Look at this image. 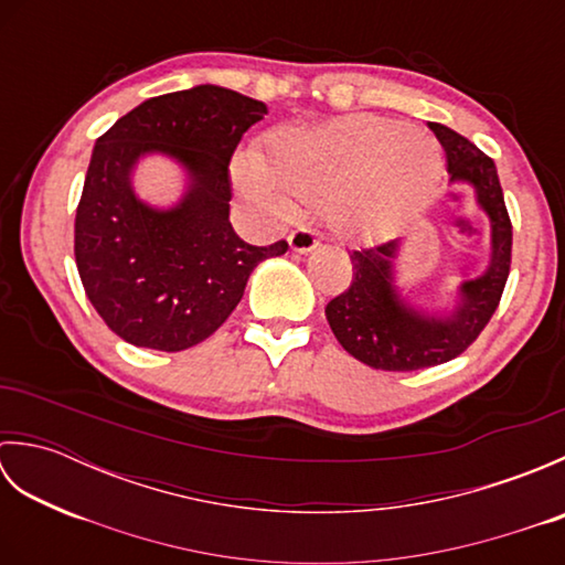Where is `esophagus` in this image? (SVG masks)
<instances>
[{
  "label": "esophagus",
  "mask_w": 565,
  "mask_h": 565,
  "mask_svg": "<svg viewBox=\"0 0 565 565\" xmlns=\"http://www.w3.org/2000/svg\"><path fill=\"white\" fill-rule=\"evenodd\" d=\"M289 247L291 252H298V255H303V252H310L318 247V237L313 231H308V227H298L289 235Z\"/></svg>",
  "instance_id": "obj_1"
}]
</instances>
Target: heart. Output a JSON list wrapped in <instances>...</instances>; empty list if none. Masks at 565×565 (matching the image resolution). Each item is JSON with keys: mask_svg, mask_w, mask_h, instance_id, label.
<instances>
[{"mask_svg": "<svg viewBox=\"0 0 565 565\" xmlns=\"http://www.w3.org/2000/svg\"><path fill=\"white\" fill-rule=\"evenodd\" d=\"M441 172L435 142L401 121L354 114L316 128H284L259 158L237 154L233 184L267 221L294 213V199L326 198L340 237L364 239L405 218Z\"/></svg>", "mask_w": 565, "mask_h": 565, "instance_id": "b5f03b06", "label": "heart"}]
</instances>
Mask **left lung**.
I'll use <instances>...</instances> for the list:
<instances>
[{
  "instance_id": "obj_1",
  "label": "left lung",
  "mask_w": 565,
  "mask_h": 565,
  "mask_svg": "<svg viewBox=\"0 0 565 565\" xmlns=\"http://www.w3.org/2000/svg\"><path fill=\"white\" fill-rule=\"evenodd\" d=\"M447 152L449 184L473 191L490 225V262L461 281L451 308L427 310L407 301L395 284L401 239L352 252L350 289L326 306L334 338L359 362L383 371H417L459 356L493 318L510 274L512 223L495 162L456 130L429 124Z\"/></svg>"
}]
</instances>
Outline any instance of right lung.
<instances>
[{"label": "right lung", "mask_w": 565, "mask_h": 565, "mask_svg": "<svg viewBox=\"0 0 565 565\" xmlns=\"http://www.w3.org/2000/svg\"><path fill=\"white\" fill-rule=\"evenodd\" d=\"M267 104L233 89L162 94L118 118L97 140L75 218V259L84 291L118 338L148 350L182 352L233 313L259 262L284 255L279 239L255 247L231 225V164ZM162 153L188 177L170 210L142 202L135 164Z\"/></svg>", "instance_id": "obj_1"}]
</instances>
